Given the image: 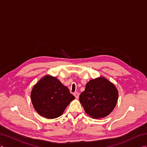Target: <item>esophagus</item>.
Segmentation results:
<instances>
[{
    "label": "esophagus",
    "instance_id": "obj_1",
    "mask_svg": "<svg viewBox=\"0 0 147 147\" xmlns=\"http://www.w3.org/2000/svg\"><path fill=\"white\" fill-rule=\"evenodd\" d=\"M74 96L75 97H76V99H78V98H79V93H78V92H74Z\"/></svg>",
    "mask_w": 147,
    "mask_h": 147
}]
</instances>
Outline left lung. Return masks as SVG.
<instances>
[{
    "mask_svg": "<svg viewBox=\"0 0 147 147\" xmlns=\"http://www.w3.org/2000/svg\"><path fill=\"white\" fill-rule=\"evenodd\" d=\"M115 86L104 78L89 81L80 96L85 112L92 118H103L114 110L118 99Z\"/></svg>",
    "mask_w": 147,
    "mask_h": 147,
    "instance_id": "obj_1",
    "label": "left lung"
}]
</instances>
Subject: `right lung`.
Masks as SVG:
<instances>
[{"label":"right lung","mask_w":147,"mask_h":147,"mask_svg":"<svg viewBox=\"0 0 147 147\" xmlns=\"http://www.w3.org/2000/svg\"><path fill=\"white\" fill-rule=\"evenodd\" d=\"M74 96L57 78L46 76L36 84L31 92L35 109L41 116L55 119L61 115Z\"/></svg>","instance_id":"1"}]
</instances>
